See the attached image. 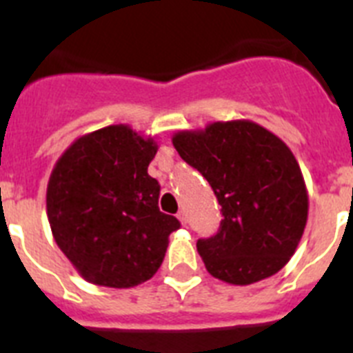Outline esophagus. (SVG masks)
<instances>
[{"label": "esophagus", "mask_w": 353, "mask_h": 353, "mask_svg": "<svg viewBox=\"0 0 353 353\" xmlns=\"http://www.w3.org/2000/svg\"><path fill=\"white\" fill-rule=\"evenodd\" d=\"M176 218H179V221L182 223V225H185V221H188V219H185V212H183V210H180V212L176 214Z\"/></svg>", "instance_id": "34e87169"}]
</instances>
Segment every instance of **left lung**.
<instances>
[{
  "instance_id": "obj_1",
  "label": "left lung",
  "mask_w": 353,
  "mask_h": 353,
  "mask_svg": "<svg viewBox=\"0 0 353 353\" xmlns=\"http://www.w3.org/2000/svg\"><path fill=\"white\" fill-rule=\"evenodd\" d=\"M221 205L218 234L196 243L214 279L250 285L279 273L296 252L309 214L302 170L284 141L250 119L173 134Z\"/></svg>"
}]
</instances>
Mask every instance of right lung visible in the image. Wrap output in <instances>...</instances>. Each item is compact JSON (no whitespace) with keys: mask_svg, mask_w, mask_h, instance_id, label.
Listing matches in <instances>:
<instances>
[{"mask_svg":"<svg viewBox=\"0 0 353 353\" xmlns=\"http://www.w3.org/2000/svg\"><path fill=\"white\" fill-rule=\"evenodd\" d=\"M159 144L128 125L78 137L48 180L51 234L78 275L128 289L152 279L179 219L159 210L161 185L148 174Z\"/></svg>","mask_w":353,"mask_h":353,"instance_id":"add662e5","label":"right lung"}]
</instances>
